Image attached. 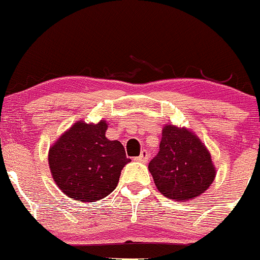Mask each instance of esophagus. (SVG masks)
Listing matches in <instances>:
<instances>
[{"instance_id":"esophagus-1","label":"esophagus","mask_w":260,"mask_h":260,"mask_svg":"<svg viewBox=\"0 0 260 260\" xmlns=\"http://www.w3.org/2000/svg\"><path fill=\"white\" fill-rule=\"evenodd\" d=\"M135 160L140 161V162H146V161L149 160V152H147V150H142L140 155H139Z\"/></svg>"}]
</instances>
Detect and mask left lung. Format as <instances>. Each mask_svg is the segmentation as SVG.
<instances>
[{
	"instance_id": "1",
	"label": "left lung",
	"mask_w": 260,
	"mask_h": 260,
	"mask_svg": "<svg viewBox=\"0 0 260 260\" xmlns=\"http://www.w3.org/2000/svg\"><path fill=\"white\" fill-rule=\"evenodd\" d=\"M149 170L164 196L182 202L203 193L216 176L205 145L193 133L174 125L164 127L160 151Z\"/></svg>"
}]
</instances>
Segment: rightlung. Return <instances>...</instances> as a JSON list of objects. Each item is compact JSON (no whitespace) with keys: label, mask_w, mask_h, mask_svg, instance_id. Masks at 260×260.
<instances>
[{"label":"right lung","mask_w":260,"mask_h":260,"mask_svg":"<svg viewBox=\"0 0 260 260\" xmlns=\"http://www.w3.org/2000/svg\"><path fill=\"white\" fill-rule=\"evenodd\" d=\"M107 122H75L49 150L54 182L68 197L95 202L118 186L121 170L130 158L118 140L105 138Z\"/></svg>","instance_id":"right-lung-1"}]
</instances>
